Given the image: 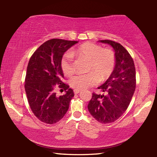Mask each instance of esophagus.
Segmentation results:
<instances>
[{"label":"esophagus","instance_id":"34e87169","mask_svg":"<svg viewBox=\"0 0 157 157\" xmlns=\"http://www.w3.org/2000/svg\"><path fill=\"white\" fill-rule=\"evenodd\" d=\"M81 90H74V94H78L79 92H81Z\"/></svg>","mask_w":157,"mask_h":157}]
</instances>
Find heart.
Listing matches in <instances>:
<instances>
[{
	"label": "heart",
	"mask_w": 157,
	"mask_h": 157,
	"mask_svg": "<svg viewBox=\"0 0 157 157\" xmlns=\"http://www.w3.org/2000/svg\"><path fill=\"white\" fill-rule=\"evenodd\" d=\"M73 55L88 61V71H91L77 75L70 79V86L75 90H84L97 84L98 80L106 81L115 69V56L111 50L103 49L101 46L92 42H85L77 47L72 54L67 53L61 59V67L67 76H71L75 73Z\"/></svg>",
	"instance_id": "b5f03b06"
}]
</instances>
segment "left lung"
<instances>
[{"label":"left lung","instance_id":"8db88e82","mask_svg":"<svg viewBox=\"0 0 157 157\" xmlns=\"http://www.w3.org/2000/svg\"><path fill=\"white\" fill-rule=\"evenodd\" d=\"M98 42L112 46L115 66L110 78L98 87L105 94L93 93L88 109L96 121L110 123L125 113L131 102L136 89V69L131 55L119 43L109 40Z\"/></svg>","mask_w":157,"mask_h":157}]
</instances>
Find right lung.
Instances as JSON below:
<instances>
[{"label": "right lung", "mask_w": 157, "mask_h": 157, "mask_svg": "<svg viewBox=\"0 0 157 157\" xmlns=\"http://www.w3.org/2000/svg\"><path fill=\"white\" fill-rule=\"evenodd\" d=\"M78 41L51 39L36 50L29 59L25 80V90L31 110L40 121L54 124L69 109L73 90L62 82L64 78L61 61L65 52ZM59 85L66 94L58 97L54 91Z\"/></svg>", "instance_id": "right-lung-1"}]
</instances>
